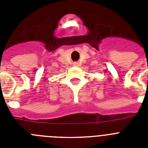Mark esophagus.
I'll return each mask as SVG.
<instances>
[{"mask_svg":"<svg viewBox=\"0 0 148 148\" xmlns=\"http://www.w3.org/2000/svg\"><path fill=\"white\" fill-rule=\"evenodd\" d=\"M73 65L75 66H78V62H74L73 63Z\"/></svg>","mask_w":148,"mask_h":148,"instance_id":"1","label":"esophagus"}]
</instances>
